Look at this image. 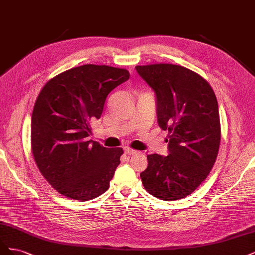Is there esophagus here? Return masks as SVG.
<instances>
[{"label":"esophagus","mask_w":255,"mask_h":255,"mask_svg":"<svg viewBox=\"0 0 255 255\" xmlns=\"http://www.w3.org/2000/svg\"><path fill=\"white\" fill-rule=\"evenodd\" d=\"M125 153L127 154V155H134V154L138 153V151L133 150V149H130V148H125Z\"/></svg>","instance_id":"34e87169"}]
</instances>
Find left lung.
I'll return each instance as SVG.
<instances>
[{
	"mask_svg": "<svg viewBox=\"0 0 255 255\" xmlns=\"http://www.w3.org/2000/svg\"><path fill=\"white\" fill-rule=\"evenodd\" d=\"M156 96L158 126L168 130L169 155L150 154L140 173L143 187L165 201L194 192L218 155L221 129L218 102L201 75L172 64L136 66Z\"/></svg>",
	"mask_w": 255,
	"mask_h": 255,
	"instance_id": "left-lung-1",
	"label": "left lung"
}]
</instances>
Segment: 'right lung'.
<instances>
[{"mask_svg":"<svg viewBox=\"0 0 255 255\" xmlns=\"http://www.w3.org/2000/svg\"><path fill=\"white\" fill-rule=\"evenodd\" d=\"M128 78L127 69L83 65L54 76L38 95L30 122L32 152L59 194L83 202L110 188L123 150L89 140L90 123L101 117L110 92Z\"/></svg>","mask_w":255,"mask_h":255,"instance_id":"obj_1","label":"right lung"}]
</instances>
